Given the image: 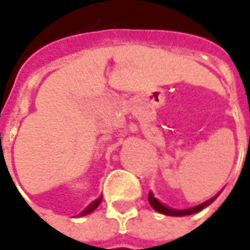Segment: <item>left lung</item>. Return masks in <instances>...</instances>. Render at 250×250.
Segmentation results:
<instances>
[{
    "label": "left lung",
    "instance_id": "1",
    "mask_svg": "<svg viewBox=\"0 0 250 250\" xmlns=\"http://www.w3.org/2000/svg\"><path fill=\"white\" fill-rule=\"evenodd\" d=\"M218 194L214 195L213 198L205 201L204 204L197 205V206H193V208H188V209H184V210L173 209V208H168V206H166V205H163L161 201H158V199L154 197V194H152L151 191L148 193V202H150V205H151L154 209L157 210V211H159V213H162V214L173 215V217H184V215H190V214H194V213H198V211H201L202 209H205V208H206V206H209L211 202H214V199L218 197Z\"/></svg>",
    "mask_w": 250,
    "mask_h": 250
}]
</instances>
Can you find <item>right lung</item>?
Returning <instances> with one entry per match:
<instances>
[{
  "instance_id": "1",
  "label": "right lung",
  "mask_w": 250,
  "mask_h": 250,
  "mask_svg": "<svg viewBox=\"0 0 250 250\" xmlns=\"http://www.w3.org/2000/svg\"><path fill=\"white\" fill-rule=\"evenodd\" d=\"M100 202H102V197H99L98 199H95V201H93L92 204L89 205V206H88L87 209H84L82 211V213H80V215H85V214H89V213H92L93 210L96 209V208H98L99 206V204H100Z\"/></svg>"
}]
</instances>
